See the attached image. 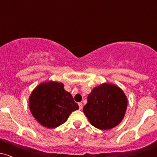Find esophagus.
<instances>
[{"mask_svg": "<svg viewBox=\"0 0 157 157\" xmlns=\"http://www.w3.org/2000/svg\"><path fill=\"white\" fill-rule=\"evenodd\" d=\"M78 105H79V109H82V102H79Z\"/></svg>", "mask_w": 157, "mask_h": 157, "instance_id": "obj_1", "label": "esophagus"}]
</instances>
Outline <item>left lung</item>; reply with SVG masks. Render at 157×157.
Wrapping results in <instances>:
<instances>
[{
	"instance_id": "obj_1",
	"label": "left lung",
	"mask_w": 157,
	"mask_h": 157,
	"mask_svg": "<svg viewBox=\"0 0 157 157\" xmlns=\"http://www.w3.org/2000/svg\"><path fill=\"white\" fill-rule=\"evenodd\" d=\"M127 104V97L120 88L113 84L102 83L94 88L89 94L83 113L95 128L109 130L121 122Z\"/></svg>"
}]
</instances>
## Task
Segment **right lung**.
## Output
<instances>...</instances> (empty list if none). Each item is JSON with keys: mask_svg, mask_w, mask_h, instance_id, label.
Segmentation results:
<instances>
[{"mask_svg": "<svg viewBox=\"0 0 157 157\" xmlns=\"http://www.w3.org/2000/svg\"><path fill=\"white\" fill-rule=\"evenodd\" d=\"M61 82H42L29 97V109L35 120L44 127L57 128L67 120L72 111L79 109Z\"/></svg>", "mask_w": 157, "mask_h": 157, "instance_id": "right-lung-1", "label": "right lung"}]
</instances>
